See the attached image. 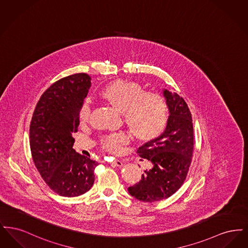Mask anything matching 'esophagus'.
<instances>
[{"instance_id": "1", "label": "esophagus", "mask_w": 248, "mask_h": 248, "mask_svg": "<svg viewBox=\"0 0 248 248\" xmlns=\"http://www.w3.org/2000/svg\"><path fill=\"white\" fill-rule=\"evenodd\" d=\"M110 164H111V165H113V166H118V167H122L124 165V163L121 160H115V161L111 162Z\"/></svg>"}]
</instances>
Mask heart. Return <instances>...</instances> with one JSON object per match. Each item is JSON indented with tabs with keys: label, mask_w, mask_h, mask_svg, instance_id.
Instances as JSON below:
<instances>
[{
	"label": "heart",
	"mask_w": 248,
	"mask_h": 248,
	"mask_svg": "<svg viewBox=\"0 0 248 248\" xmlns=\"http://www.w3.org/2000/svg\"><path fill=\"white\" fill-rule=\"evenodd\" d=\"M99 96L123 113L124 124L138 140H154L165 129L168 108L162 94L145 92L138 83L118 80L103 87ZM90 114V102L85 100L80 109L81 122L88 121ZM128 142V135L115 133L104 138L103 147L108 152L118 153Z\"/></svg>",
	"instance_id": "1"
}]
</instances>
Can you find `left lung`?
<instances>
[{
    "instance_id": "8db88e82",
    "label": "left lung",
    "mask_w": 248,
    "mask_h": 248,
    "mask_svg": "<svg viewBox=\"0 0 248 248\" xmlns=\"http://www.w3.org/2000/svg\"><path fill=\"white\" fill-rule=\"evenodd\" d=\"M169 117L164 133L145 143L138 154L153 167L146 170L139 183L128 188L138 200L154 202L173 195L184 183L193 154V125L185 100L176 93L164 91Z\"/></svg>"
}]
</instances>
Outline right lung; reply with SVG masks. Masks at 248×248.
<instances>
[{
    "mask_svg": "<svg viewBox=\"0 0 248 248\" xmlns=\"http://www.w3.org/2000/svg\"><path fill=\"white\" fill-rule=\"evenodd\" d=\"M91 77L76 73L53 83L42 94L30 125V146L37 170L48 187L64 197L88 191L98 163L77 154L72 146Z\"/></svg>",
    "mask_w": 248,
    "mask_h": 248,
    "instance_id": "obj_1",
    "label": "right lung"
}]
</instances>
